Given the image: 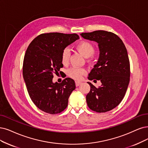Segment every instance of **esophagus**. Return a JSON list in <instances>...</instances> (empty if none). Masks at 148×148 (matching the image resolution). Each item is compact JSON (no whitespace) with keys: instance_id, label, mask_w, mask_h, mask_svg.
Segmentation results:
<instances>
[{"instance_id":"obj_1","label":"esophagus","mask_w":148,"mask_h":148,"mask_svg":"<svg viewBox=\"0 0 148 148\" xmlns=\"http://www.w3.org/2000/svg\"><path fill=\"white\" fill-rule=\"evenodd\" d=\"M81 84H82V82H79V81H76V82H75V85L77 86H78L80 85Z\"/></svg>"}]
</instances>
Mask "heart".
<instances>
[{"mask_svg":"<svg viewBox=\"0 0 148 148\" xmlns=\"http://www.w3.org/2000/svg\"><path fill=\"white\" fill-rule=\"evenodd\" d=\"M77 50L85 58H89L95 53V48L92 44L88 41H82L76 46ZM70 52L69 49H64L61 55V60L63 64H67L69 62ZM68 75L72 79L79 80L82 79V75L85 74L86 71L83 68H71L68 71Z\"/></svg>","mask_w":148,"mask_h":148,"instance_id":"heart-1","label":"heart"}]
</instances>
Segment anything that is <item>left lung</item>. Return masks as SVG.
Here are the masks:
<instances>
[{
    "label": "left lung",
    "mask_w": 148,
    "mask_h": 148,
    "mask_svg": "<svg viewBox=\"0 0 148 148\" xmlns=\"http://www.w3.org/2000/svg\"><path fill=\"white\" fill-rule=\"evenodd\" d=\"M85 39L98 43L99 58L88 79L101 80L96 88L90 82V91L86 96L87 105L98 113L110 111L124 98L130 81V62L127 49L116 34L105 30L82 33Z\"/></svg>",
    "instance_id": "obj_1"
}]
</instances>
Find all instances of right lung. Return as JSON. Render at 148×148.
<instances>
[{
  "label": "right lung",
  "mask_w": 148,
  "mask_h": 148,
  "mask_svg": "<svg viewBox=\"0 0 148 148\" xmlns=\"http://www.w3.org/2000/svg\"><path fill=\"white\" fill-rule=\"evenodd\" d=\"M78 35L47 33L36 37L27 49L23 62V77L30 99L41 110L55 114L67 107L70 95L75 88L73 79L53 83V74L63 67L61 55Z\"/></svg>",
  "instance_id": "obj_1"
}]
</instances>
